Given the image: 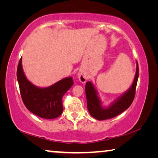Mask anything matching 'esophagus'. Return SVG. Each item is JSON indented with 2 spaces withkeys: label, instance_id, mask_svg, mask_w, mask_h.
<instances>
[{
  "label": "esophagus",
  "instance_id": "obj_1",
  "mask_svg": "<svg viewBox=\"0 0 158 158\" xmlns=\"http://www.w3.org/2000/svg\"><path fill=\"white\" fill-rule=\"evenodd\" d=\"M77 76H78L79 80L81 83H85V81H86L87 77H86V75H85V74L82 73H79L78 74H77Z\"/></svg>",
  "mask_w": 158,
  "mask_h": 158
}]
</instances>
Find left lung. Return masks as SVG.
I'll use <instances>...</instances> for the list:
<instances>
[{
    "mask_svg": "<svg viewBox=\"0 0 158 158\" xmlns=\"http://www.w3.org/2000/svg\"><path fill=\"white\" fill-rule=\"evenodd\" d=\"M138 77L139 67L137 61V69L132 84L126 91L112 102L107 107L102 106V102L93 83L90 81L86 82L85 90L87 100V108L91 116L98 121H102L116 116L129 108L135 98Z\"/></svg>",
    "mask_w": 158,
    "mask_h": 158,
    "instance_id": "1",
    "label": "left lung"
}]
</instances>
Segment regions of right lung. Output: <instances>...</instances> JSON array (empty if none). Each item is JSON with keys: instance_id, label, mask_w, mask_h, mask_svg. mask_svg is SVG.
<instances>
[{"instance_id": "1", "label": "right lung", "mask_w": 158, "mask_h": 158, "mask_svg": "<svg viewBox=\"0 0 158 158\" xmlns=\"http://www.w3.org/2000/svg\"><path fill=\"white\" fill-rule=\"evenodd\" d=\"M17 77L21 98L29 111L46 119L60 116L63 111V96L73 85V77H66L48 87L36 86L26 78L21 58L18 64Z\"/></svg>"}]
</instances>
